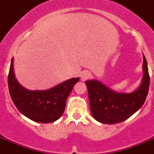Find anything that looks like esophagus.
<instances>
[{
    "instance_id": "esophagus-1",
    "label": "esophagus",
    "mask_w": 154,
    "mask_h": 154,
    "mask_svg": "<svg viewBox=\"0 0 154 154\" xmlns=\"http://www.w3.org/2000/svg\"><path fill=\"white\" fill-rule=\"evenodd\" d=\"M91 77H92V75H91V73L89 72H88V71H85V72H83L81 75V79L82 81L83 82L89 79Z\"/></svg>"
}]
</instances>
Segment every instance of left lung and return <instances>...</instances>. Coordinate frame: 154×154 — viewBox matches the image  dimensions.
<instances>
[{"label": "left lung", "instance_id": "obj_1", "mask_svg": "<svg viewBox=\"0 0 154 154\" xmlns=\"http://www.w3.org/2000/svg\"><path fill=\"white\" fill-rule=\"evenodd\" d=\"M143 76L140 86L132 93H118L96 80L85 81L92 116L102 123L115 124L130 118L141 108L149 86L147 62L143 55Z\"/></svg>", "mask_w": 154, "mask_h": 154}]
</instances>
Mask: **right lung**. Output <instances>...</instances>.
<instances>
[{"label": "right lung", "mask_w": 154, "mask_h": 154, "mask_svg": "<svg viewBox=\"0 0 154 154\" xmlns=\"http://www.w3.org/2000/svg\"><path fill=\"white\" fill-rule=\"evenodd\" d=\"M79 80V78H72L48 90H27L15 79L12 59L8 74V89L14 104L23 115L35 122L48 123L62 116L66 99Z\"/></svg>", "instance_id": "right-lung-1"}]
</instances>
